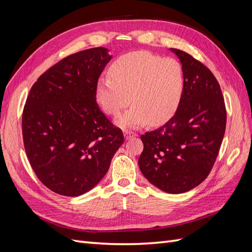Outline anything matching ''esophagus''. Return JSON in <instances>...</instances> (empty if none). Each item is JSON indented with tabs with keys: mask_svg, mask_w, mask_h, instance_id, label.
Segmentation results:
<instances>
[{
	"mask_svg": "<svg viewBox=\"0 0 252 252\" xmlns=\"http://www.w3.org/2000/svg\"><path fill=\"white\" fill-rule=\"evenodd\" d=\"M135 135H136V133H134L132 131H129V130H125L124 131V136H125L126 140H130V139L134 138Z\"/></svg>",
	"mask_w": 252,
	"mask_h": 252,
	"instance_id": "1",
	"label": "esophagus"
}]
</instances>
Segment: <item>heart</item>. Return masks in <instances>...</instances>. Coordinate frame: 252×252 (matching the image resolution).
<instances>
[{"label":"heart","mask_w":252,"mask_h":252,"mask_svg":"<svg viewBox=\"0 0 252 252\" xmlns=\"http://www.w3.org/2000/svg\"><path fill=\"white\" fill-rule=\"evenodd\" d=\"M108 72L109 77L98 79L95 96L111 116L133 103L117 120L122 127L164 123L177 111L184 94V69L171 58L162 59L147 51L129 52L114 61Z\"/></svg>","instance_id":"b5f03b06"}]
</instances>
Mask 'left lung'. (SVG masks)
Instances as JSON below:
<instances>
[{
	"label": "left lung",
	"instance_id": "obj_1",
	"mask_svg": "<svg viewBox=\"0 0 252 252\" xmlns=\"http://www.w3.org/2000/svg\"><path fill=\"white\" fill-rule=\"evenodd\" d=\"M185 72V89L174 116L141 135L139 167L152 185L183 193L200 185L216 162L226 128L224 97L215 75L188 53L170 48Z\"/></svg>",
	"mask_w": 252,
	"mask_h": 252
}]
</instances>
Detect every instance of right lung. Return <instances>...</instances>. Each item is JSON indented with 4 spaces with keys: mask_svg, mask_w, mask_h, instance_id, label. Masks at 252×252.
<instances>
[{
    "mask_svg": "<svg viewBox=\"0 0 252 252\" xmlns=\"http://www.w3.org/2000/svg\"><path fill=\"white\" fill-rule=\"evenodd\" d=\"M111 58L104 47L77 52L49 68L30 90L22 119L24 147L36 177L53 192H88L124 143L95 96Z\"/></svg>",
    "mask_w": 252,
    "mask_h": 252,
    "instance_id": "1",
    "label": "right lung"
}]
</instances>
